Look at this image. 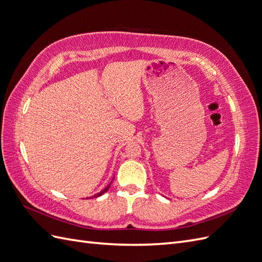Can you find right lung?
Returning a JSON list of instances; mask_svg holds the SVG:
<instances>
[{"mask_svg": "<svg viewBox=\"0 0 262 262\" xmlns=\"http://www.w3.org/2000/svg\"><path fill=\"white\" fill-rule=\"evenodd\" d=\"M114 178H115V176L113 177V179H112V181H110L109 182V184L107 185V187L105 188V189H102L101 190V191L100 192H97L96 194H94V195H92V196H90V199H92V198H97V196H100V195H102V194H104L105 192H107L108 191V190H109V188H110V186H112V182H113V180H114Z\"/></svg>", "mask_w": 262, "mask_h": 262, "instance_id": "add662e5", "label": "right lung"}]
</instances>
